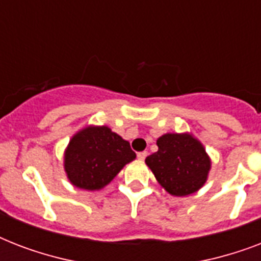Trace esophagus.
<instances>
[{"mask_svg": "<svg viewBox=\"0 0 261 261\" xmlns=\"http://www.w3.org/2000/svg\"><path fill=\"white\" fill-rule=\"evenodd\" d=\"M146 155H147V151H141V153H138V154H137V157H138V160L143 161V160L146 159Z\"/></svg>", "mask_w": 261, "mask_h": 261, "instance_id": "obj_1", "label": "esophagus"}]
</instances>
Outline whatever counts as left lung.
I'll return each instance as SVG.
<instances>
[{"instance_id":"left-lung-1","label":"left lung","mask_w":261,"mask_h":261,"mask_svg":"<svg viewBox=\"0 0 261 261\" xmlns=\"http://www.w3.org/2000/svg\"><path fill=\"white\" fill-rule=\"evenodd\" d=\"M157 146L145 163L167 192L187 196L204 186L211 160L198 138L191 133H168L157 139Z\"/></svg>"}]
</instances>
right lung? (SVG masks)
Wrapping results in <instances>:
<instances>
[{
  "label": "right lung",
  "instance_id": "right-lung-1",
  "mask_svg": "<svg viewBox=\"0 0 261 261\" xmlns=\"http://www.w3.org/2000/svg\"><path fill=\"white\" fill-rule=\"evenodd\" d=\"M135 157L128 141L110 127L87 126L69 141L63 154V168L74 187L98 191L108 186Z\"/></svg>",
  "mask_w": 261,
  "mask_h": 261
}]
</instances>
